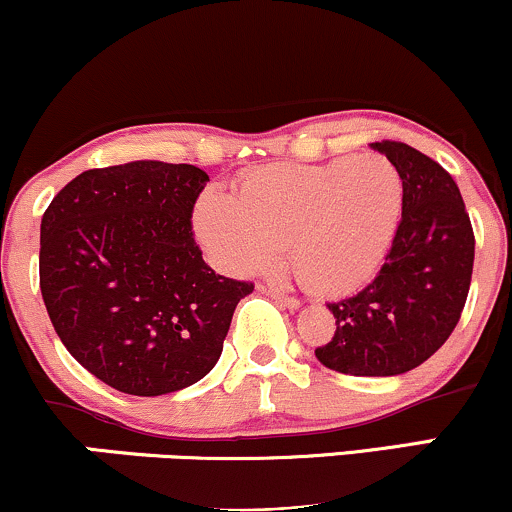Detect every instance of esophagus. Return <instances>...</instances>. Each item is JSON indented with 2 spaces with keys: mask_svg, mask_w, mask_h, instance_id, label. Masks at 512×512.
Segmentation results:
<instances>
[{
  "mask_svg": "<svg viewBox=\"0 0 512 512\" xmlns=\"http://www.w3.org/2000/svg\"><path fill=\"white\" fill-rule=\"evenodd\" d=\"M262 291L267 293V296H272L274 301H279L281 305H286V308H298V298H293V296H289V293H284L281 289H276V286H262Z\"/></svg>",
  "mask_w": 512,
  "mask_h": 512,
  "instance_id": "esophagus-1",
  "label": "esophagus"
}]
</instances>
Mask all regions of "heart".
I'll return each instance as SVG.
<instances>
[{
	"mask_svg": "<svg viewBox=\"0 0 512 512\" xmlns=\"http://www.w3.org/2000/svg\"><path fill=\"white\" fill-rule=\"evenodd\" d=\"M402 199V178L383 156L276 163L245 173L236 195L209 187L197 202L195 228L226 272H267L286 245L305 289L349 293L385 262Z\"/></svg>",
	"mask_w": 512,
	"mask_h": 512,
	"instance_id": "1",
	"label": "heart"
}]
</instances>
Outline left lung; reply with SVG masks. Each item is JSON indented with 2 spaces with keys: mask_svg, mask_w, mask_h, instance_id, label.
<instances>
[{
  "mask_svg": "<svg viewBox=\"0 0 512 512\" xmlns=\"http://www.w3.org/2000/svg\"><path fill=\"white\" fill-rule=\"evenodd\" d=\"M402 178L395 240L375 279L327 303L334 337L317 346L322 366L346 375H399L448 342L467 303L474 231L460 187L440 163L402 142H375Z\"/></svg>",
  "mask_w": 512,
  "mask_h": 512,
  "instance_id": "obj_1",
  "label": "left lung"
}]
</instances>
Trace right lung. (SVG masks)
Masks as SVG:
<instances>
[{
    "instance_id": "1",
    "label": "right lung",
    "mask_w": 512,
    "mask_h": 512,
    "mask_svg": "<svg viewBox=\"0 0 512 512\" xmlns=\"http://www.w3.org/2000/svg\"><path fill=\"white\" fill-rule=\"evenodd\" d=\"M207 182L187 163L93 168L43 214L40 293L52 327L88 373L125 395L202 380L255 289L202 260L192 209Z\"/></svg>"
}]
</instances>
